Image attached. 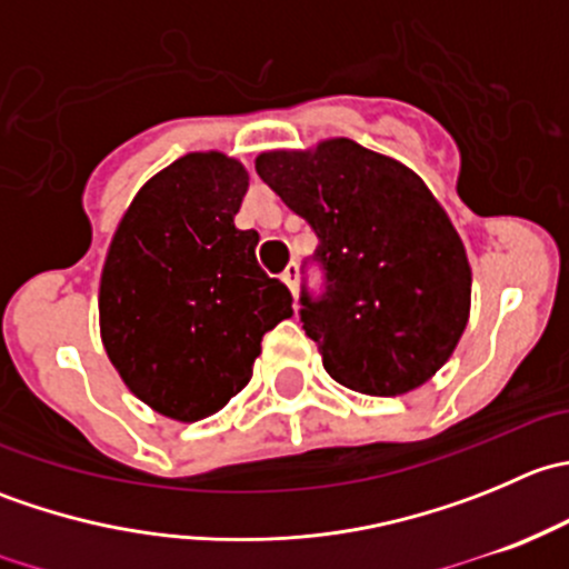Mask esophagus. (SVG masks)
I'll use <instances>...</instances> for the list:
<instances>
[{
    "mask_svg": "<svg viewBox=\"0 0 569 569\" xmlns=\"http://www.w3.org/2000/svg\"><path fill=\"white\" fill-rule=\"evenodd\" d=\"M297 274H300V267H297L295 261H291L289 267L283 269V274H280V278H283V283L291 289V295H297Z\"/></svg>",
    "mask_w": 569,
    "mask_h": 569,
    "instance_id": "obj_1",
    "label": "esophagus"
}]
</instances>
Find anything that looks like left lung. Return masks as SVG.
<instances>
[{
	"mask_svg": "<svg viewBox=\"0 0 569 569\" xmlns=\"http://www.w3.org/2000/svg\"><path fill=\"white\" fill-rule=\"evenodd\" d=\"M256 170L319 239L325 291L302 286L300 321L327 375L369 396L423 386L470 311L462 239L427 183L347 137L261 153Z\"/></svg>",
	"mask_w": 569,
	"mask_h": 569,
	"instance_id": "obj_1",
	"label": "left lung"
}]
</instances>
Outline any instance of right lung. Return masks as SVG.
Instances as JSON below:
<instances>
[{
  "label": "right lung",
  "instance_id": "1",
  "mask_svg": "<svg viewBox=\"0 0 569 569\" xmlns=\"http://www.w3.org/2000/svg\"><path fill=\"white\" fill-rule=\"evenodd\" d=\"M248 170L187 153L131 200L101 272V341L146 405L176 421L222 410L252 377L263 332L289 319L291 291L233 226Z\"/></svg>",
  "mask_w": 569,
  "mask_h": 569
}]
</instances>
